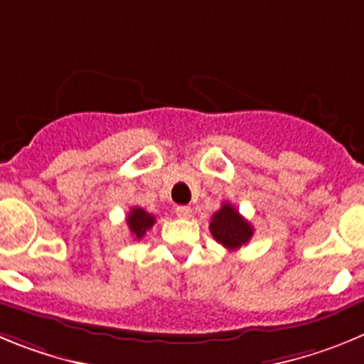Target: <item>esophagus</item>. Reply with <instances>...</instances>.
Listing matches in <instances>:
<instances>
[{
	"label": "esophagus",
	"mask_w": 364,
	"mask_h": 364,
	"mask_svg": "<svg viewBox=\"0 0 364 364\" xmlns=\"http://www.w3.org/2000/svg\"><path fill=\"white\" fill-rule=\"evenodd\" d=\"M175 213L176 217L180 218H189L191 217V208H189V205H176Z\"/></svg>",
	"instance_id": "1"
}]
</instances>
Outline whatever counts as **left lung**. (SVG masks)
Listing matches in <instances>:
<instances>
[{
	"instance_id": "8db88e82",
	"label": "left lung",
	"mask_w": 364,
	"mask_h": 364,
	"mask_svg": "<svg viewBox=\"0 0 364 364\" xmlns=\"http://www.w3.org/2000/svg\"><path fill=\"white\" fill-rule=\"evenodd\" d=\"M210 231L213 239L226 250H239L253 237L252 224L228 202L211 217Z\"/></svg>"
}]
</instances>
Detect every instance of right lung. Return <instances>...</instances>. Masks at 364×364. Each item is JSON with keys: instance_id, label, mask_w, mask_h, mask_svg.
Segmentation results:
<instances>
[{"instance_id": "1", "label": "right lung", "mask_w": 364, "mask_h": 364, "mask_svg": "<svg viewBox=\"0 0 364 364\" xmlns=\"http://www.w3.org/2000/svg\"><path fill=\"white\" fill-rule=\"evenodd\" d=\"M154 222H156L154 220V215L147 213L142 208H133L129 215H127V226H129V231L136 240L142 239L146 231L153 228Z\"/></svg>"}]
</instances>
